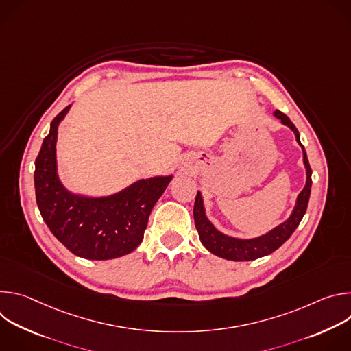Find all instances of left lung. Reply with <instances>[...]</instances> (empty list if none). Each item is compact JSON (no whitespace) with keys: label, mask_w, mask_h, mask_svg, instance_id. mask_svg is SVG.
I'll return each instance as SVG.
<instances>
[{"label":"left lung","mask_w":351,"mask_h":351,"mask_svg":"<svg viewBox=\"0 0 351 351\" xmlns=\"http://www.w3.org/2000/svg\"><path fill=\"white\" fill-rule=\"evenodd\" d=\"M274 115L278 119H280V122L285 126H287L293 130L297 143L303 148V162H304L306 175H307L306 186L297 195L295 206H294L290 217L280 225L271 229L269 232H267L258 237H253V239L232 237V236H228V234L219 232L211 223V221L207 218L203 195H202V193L197 191L194 211H193L195 229L198 232L199 240H202L203 245L208 250L210 253H213L214 256H218L221 258L230 260V261H253V260H257V258H261V257H265V256L274 253L275 250H278L291 236V233L295 230L298 223L302 222V219L307 211L310 193H311V184H313V180H311L313 171L308 164L304 145L302 144V141H300L298 130L295 129V126L291 123V121L285 114H282L280 111L276 110L274 112Z\"/></svg>","instance_id":"8db88e82"}]
</instances>
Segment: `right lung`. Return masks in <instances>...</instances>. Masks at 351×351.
Returning <instances> with one entry per match:
<instances>
[{"label": "right lung", "instance_id": "obj_1", "mask_svg": "<svg viewBox=\"0 0 351 351\" xmlns=\"http://www.w3.org/2000/svg\"><path fill=\"white\" fill-rule=\"evenodd\" d=\"M69 110L71 106L53 119L36 158L40 214L51 233L77 257L112 260L126 256L141 243L148 217L173 176L140 179L104 197L71 193L58 176L56 148L58 126Z\"/></svg>", "mask_w": 351, "mask_h": 351}]
</instances>
